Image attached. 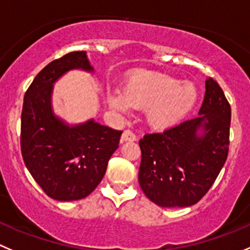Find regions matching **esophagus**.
I'll return each mask as SVG.
<instances>
[{"label": "esophagus", "mask_w": 250, "mask_h": 250, "mask_svg": "<svg viewBox=\"0 0 250 250\" xmlns=\"http://www.w3.org/2000/svg\"><path fill=\"white\" fill-rule=\"evenodd\" d=\"M121 141L123 142H132V141H136V135L131 131V130H125L121 135Z\"/></svg>", "instance_id": "1"}]
</instances>
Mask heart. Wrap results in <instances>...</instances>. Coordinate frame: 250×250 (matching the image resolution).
<instances>
[{
    "mask_svg": "<svg viewBox=\"0 0 250 250\" xmlns=\"http://www.w3.org/2000/svg\"><path fill=\"white\" fill-rule=\"evenodd\" d=\"M198 101L194 85L159 72L140 71L127 78L123 94L110 92L108 102L113 108L127 106L146 109V118L154 129L174 126L189 114Z\"/></svg>",
    "mask_w": 250,
    "mask_h": 250,
    "instance_id": "1",
    "label": "heart"
}]
</instances>
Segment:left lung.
Instances as JSON below:
<instances>
[{"label": "left lung", "instance_id": "8db88e82", "mask_svg": "<svg viewBox=\"0 0 250 250\" xmlns=\"http://www.w3.org/2000/svg\"><path fill=\"white\" fill-rule=\"evenodd\" d=\"M198 118L139 141V183L147 198L162 208H185L200 201L220 174L228 154L230 105L212 77ZM203 130L199 137L197 130Z\"/></svg>", "mask_w": 250, "mask_h": 250}]
</instances>
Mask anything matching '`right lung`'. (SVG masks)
<instances>
[{
	"label": "right lung",
	"mask_w": 250,
	"mask_h": 250,
	"mask_svg": "<svg viewBox=\"0 0 250 250\" xmlns=\"http://www.w3.org/2000/svg\"><path fill=\"white\" fill-rule=\"evenodd\" d=\"M73 68L93 71L84 51L68 52L38 73L24 94L21 123L28 170L47 196L60 201L80 200L96 189L123 132L94 120L70 127L52 114V84Z\"/></svg>",
	"instance_id": "add662e5"
}]
</instances>
